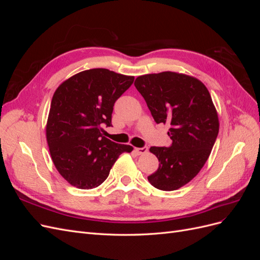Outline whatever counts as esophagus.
Listing matches in <instances>:
<instances>
[{
	"label": "esophagus",
	"instance_id": "esophagus-1",
	"mask_svg": "<svg viewBox=\"0 0 260 260\" xmlns=\"http://www.w3.org/2000/svg\"><path fill=\"white\" fill-rule=\"evenodd\" d=\"M147 149H148L147 146H143V147H136L135 151L137 152L138 155H143V154L147 153Z\"/></svg>",
	"mask_w": 260,
	"mask_h": 260
}]
</instances>
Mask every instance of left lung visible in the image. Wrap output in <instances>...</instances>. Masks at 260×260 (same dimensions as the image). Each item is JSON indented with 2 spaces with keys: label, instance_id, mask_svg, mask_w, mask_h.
I'll return each instance as SVG.
<instances>
[{
  "label": "left lung",
  "instance_id": "8db88e82",
  "mask_svg": "<svg viewBox=\"0 0 260 260\" xmlns=\"http://www.w3.org/2000/svg\"><path fill=\"white\" fill-rule=\"evenodd\" d=\"M135 85L156 123L170 125V146L149 148L159 167L147 179L158 190H178L201 171L216 142L219 120L210 94L196 78L172 72L140 76Z\"/></svg>",
  "mask_w": 260,
  "mask_h": 260
}]
</instances>
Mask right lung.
<instances>
[{"label":"right lung","mask_w":260,"mask_h":260,"mask_svg":"<svg viewBox=\"0 0 260 260\" xmlns=\"http://www.w3.org/2000/svg\"><path fill=\"white\" fill-rule=\"evenodd\" d=\"M135 77L105 68L84 70L55 91L46 123V140L55 167L68 183L83 190L98 187L122 153L133 147L103 137L112 125L115 102Z\"/></svg>","instance_id":"1"}]
</instances>
